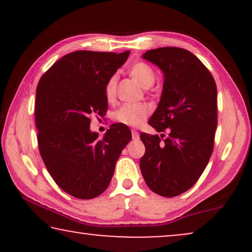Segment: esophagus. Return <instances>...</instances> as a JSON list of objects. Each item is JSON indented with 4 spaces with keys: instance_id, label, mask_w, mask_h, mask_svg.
Wrapping results in <instances>:
<instances>
[{
    "instance_id": "1",
    "label": "esophagus",
    "mask_w": 252,
    "mask_h": 252,
    "mask_svg": "<svg viewBox=\"0 0 252 252\" xmlns=\"http://www.w3.org/2000/svg\"><path fill=\"white\" fill-rule=\"evenodd\" d=\"M132 137H133V140H139V137H140L139 132L135 129H132Z\"/></svg>"
}]
</instances>
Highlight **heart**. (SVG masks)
Returning <instances> with one entry per match:
<instances>
[{"instance_id":"b5f03b06","label":"heart","mask_w":252,"mask_h":252,"mask_svg":"<svg viewBox=\"0 0 252 252\" xmlns=\"http://www.w3.org/2000/svg\"><path fill=\"white\" fill-rule=\"evenodd\" d=\"M129 74L143 88L151 87L156 80L154 68L144 62L134 63L129 67ZM117 85H118V77L113 74L108 79L104 87V95L108 101H112L116 97ZM149 113L150 109L146 103H127L116 110V112L113 113V119L123 125L136 127L142 125Z\"/></svg>"}]
</instances>
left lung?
I'll return each instance as SVG.
<instances>
[{
	"instance_id": "obj_1",
	"label": "left lung",
	"mask_w": 252,
	"mask_h": 252,
	"mask_svg": "<svg viewBox=\"0 0 252 252\" xmlns=\"http://www.w3.org/2000/svg\"><path fill=\"white\" fill-rule=\"evenodd\" d=\"M143 58L164 72L161 98L149 125L167 136L141 133L146 153L140 168L151 190L174 197L197 182L212 155L218 124L216 81L208 67L182 48L148 50Z\"/></svg>"
}]
</instances>
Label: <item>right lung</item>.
I'll use <instances>...</instances> for the list:
<instances>
[{
  "instance_id": "add662e5",
  "label": "right lung",
  "mask_w": 252,
  "mask_h": 252,
  "mask_svg": "<svg viewBox=\"0 0 252 252\" xmlns=\"http://www.w3.org/2000/svg\"><path fill=\"white\" fill-rule=\"evenodd\" d=\"M129 51L78 50L58 60L36 88L37 146L48 172L60 188L80 199L97 197L108 188L116 161L132 139L123 124H112L103 139L89 129L91 116L108 111L104 87Z\"/></svg>"
}]
</instances>
